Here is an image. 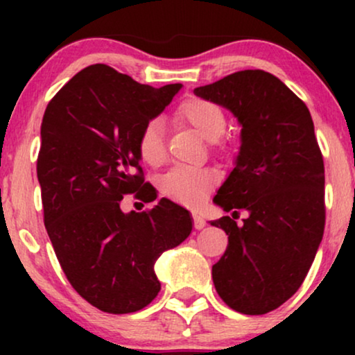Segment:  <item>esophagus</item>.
<instances>
[{"instance_id":"1","label":"esophagus","mask_w":355,"mask_h":355,"mask_svg":"<svg viewBox=\"0 0 355 355\" xmlns=\"http://www.w3.org/2000/svg\"><path fill=\"white\" fill-rule=\"evenodd\" d=\"M192 218H193V227H196V230H202V227H205L207 221L203 220V218L198 215V213H193Z\"/></svg>"}]
</instances>
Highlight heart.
I'll use <instances>...</instances> for the list:
<instances>
[{"label":"heart","mask_w":355,"mask_h":355,"mask_svg":"<svg viewBox=\"0 0 355 355\" xmlns=\"http://www.w3.org/2000/svg\"><path fill=\"white\" fill-rule=\"evenodd\" d=\"M178 119L192 125L203 139L211 140L218 148H225L220 137L226 130V114L220 105L205 98H189L176 110ZM137 147L140 158L145 163L157 166L166 157L164 145V128L162 121L152 119L140 130ZM216 181L215 171L208 168L174 166L163 174L159 187L164 196L182 205L197 207L205 200L207 192Z\"/></svg>","instance_id":"1"}]
</instances>
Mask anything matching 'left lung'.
I'll return each mask as SVG.
<instances>
[{
	"label": "left lung",
	"mask_w": 355,
	"mask_h": 355,
	"mask_svg": "<svg viewBox=\"0 0 355 355\" xmlns=\"http://www.w3.org/2000/svg\"><path fill=\"white\" fill-rule=\"evenodd\" d=\"M225 106L241 129L236 166L213 198L225 211L211 221L227 249L211 268L216 293L236 312L263 315L297 293L324 230V166L310 111L278 77L247 69L197 87Z\"/></svg>",
	"instance_id": "1"
}]
</instances>
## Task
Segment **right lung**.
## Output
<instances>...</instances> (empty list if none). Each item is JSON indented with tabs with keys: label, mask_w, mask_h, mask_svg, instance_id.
I'll list each match as a JSON object with an SVG mask.
<instances>
[{
	"label": "right lung",
	"mask_w": 355,
	"mask_h": 355,
	"mask_svg": "<svg viewBox=\"0 0 355 355\" xmlns=\"http://www.w3.org/2000/svg\"><path fill=\"white\" fill-rule=\"evenodd\" d=\"M181 87L153 89L94 64L77 72L43 114L37 159L43 221L67 281L101 312L147 307L162 289L155 261L192 231L189 211L168 198L142 213L121 210L128 193L152 202L139 134Z\"/></svg>",
	"instance_id": "right-lung-1"
}]
</instances>
